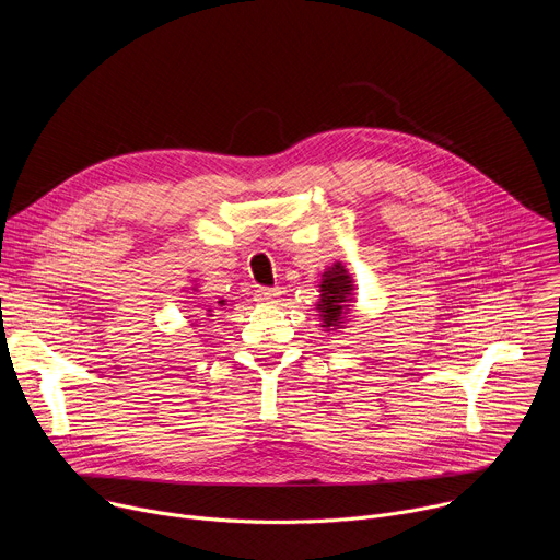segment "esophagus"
Instances as JSON below:
<instances>
[{
	"label": "esophagus",
	"instance_id": "esophagus-1",
	"mask_svg": "<svg viewBox=\"0 0 560 560\" xmlns=\"http://www.w3.org/2000/svg\"><path fill=\"white\" fill-rule=\"evenodd\" d=\"M279 294H281V290H279V288H257V290H255V301L272 303Z\"/></svg>",
	"mask_w": 560,
	"mask_h": 560
}]
</instances>
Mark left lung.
<instances>
[{"label": "left lung", "instance_id": "obj_1", "mask_svg": "<svg viewBox=\"0 0 560 560\" xmlns=\"http://www.w3.org/2000/svg\"><path fill=\"white\" fill-rule=\"evenodd\" d=\"M354 301V279L346 270L341 261L328 268L318 283V316H322V328L326 332H337L348 324L350 303Z\"/></svg>", "mask_w": 560, "mask_h": 560}]
</instances>
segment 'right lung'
<instances>
[{"label":"right lung","mask_w":560,"mask_h":560,"mask_svg":"<svg viewBox=\"0 0 560 560\" xmlns=\"http://www.w3.org/2000/svg\"><path fill=\"white\" fill-rule=\"evenodd\" d=\"M217 303H219V305H221V307H223V305H228V303H225V301H223V299H221V301H217ZM208 312H212V310H208ZM208 316H212V314H208Z\"/></svg>","instance_id":"1"}]
</instances>
